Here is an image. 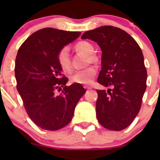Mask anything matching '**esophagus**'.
Here are the masks:
<instances>
[{"label":"esophagus","mask_w":160,"mask_h":160,"mask_svg":"<svg viewBox=\"0 0 160 160\" xmlns=\"http://www.w3.org/2000/svg\"><path fill=\"white\" fill-rule=\"evenodd\" d=\"M84 88L86 89H92L91 86H84Z\"/></svg>","instance_id":"34e87169"}]
</instances>
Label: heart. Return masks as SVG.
I'll return each mask as SVG.
<instances>
[{
    "label": "heart",
    "mask_w": 160,
    "mask_h": 160,
    "mask_svg": "<svg viewBox=\"0 0 160 160\" xmlns=\"http://www.w3.org/2000/svg\"><path fill=\"white\" fill-rule=\"evenodd\" d=\"M74 49L77 52H80L87 55V63H95L98 61V57L94 54L95 47L90 42L87 40H81L74 45ZM57 62L61 69L64 71H70L71 69V61L68 47H62L57 53ZM97 73L96 68L89 66L86 68L79 70L71 75L70 80L72 82L78 84H90L94 80Z\"/></svg>",
    "instance_id": "b5f03b06"
}]
</instances>
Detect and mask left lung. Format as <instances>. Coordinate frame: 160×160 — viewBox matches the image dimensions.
Returning a JSON list of instances; mask_svg holds the SVG:
<instances>
[{
	"mask_svg": "<svg viewBox=\"0 0 160 160\" xmlns=\"http://www.w3.org/2000/svg\"><path fill=\"white\" fill-rule=\"evenodd\" d=\"M82 39L96 42L102 51L98 82L108 91L98 90L96 116L108 129L120 131L132 122L141 109L147 88V69L142 51L127 32L104 25L86 32Z\"/></svg>",
	"mask_w": 160,
	"mask_h": 160,
	"instance_id": "obj_1",
	"label": "left lung"
}]
</instances>
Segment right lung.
<instances>
[{
    "label": "right lung",
    "mask_w": 160,
    "mask_h": 160,
    "mask_svg": "<svg viewBox=\"0 0 160 160\" xmlns=\"http://www.w3.org/2000/svg\"><path fill=\"white\" fill-rule=\"evenodd\" d=\"M80 34L45 28L29 36L18 51L16 88L28 117L43 129L55 131L67 126L86 92L80 84L66 86L68 80L57 62L58 51ZM57 90L61 94L56 95Z\"/></svg>",
    "instance_id": "1"
}]
</instances>
